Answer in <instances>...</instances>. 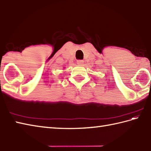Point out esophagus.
Wrapping results in <instances>:
<instances>
[{"label": "esophagus", "instance_id": "obj_1", "mask_svg": "<svg viewBox=\"0 0 151 151\" xmlns=\"http://www.w3.org/2000/svg\"><path fill=\"white\" fill-rule=\"evenodd\" d=\"M84 63V61L83 60H77V64H79V65H83Z\"/></svg>", "mask_w": 151, "mask_h": 151}]
</instances>
